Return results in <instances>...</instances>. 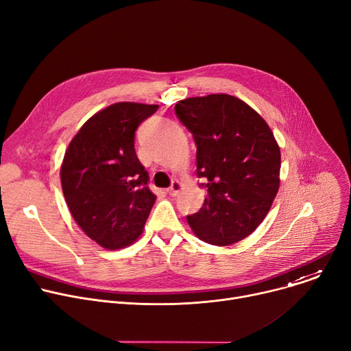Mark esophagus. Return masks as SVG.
Wrapping results in <instances>:
<instances>
[{"mask_svg":"<svg viewBox=\"0 0 351 351\" xmlns=\"http://www.w3.org/2000/svg\"><path fill=\"white\" fill-rule=\"evenodd\" d=\"M180 190H182V183L178 182V180H173L172 184H171V187L168 189V193H169L172 197H176V196L180 193Z\"/></svg>","mask_w":351,"mask_h":351,"instance_id":"esophagus-1","label":"esophagus"}]
</instances>
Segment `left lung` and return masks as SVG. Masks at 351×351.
Here are the masks:
<instances>
[{"mask_svg":"<svg viewBox=\"0 0 351 351\" xmlns=\"http://www.w3.org/2000/svg\"><path fill=\"white\" fill-rule=\"evenodd\" d=\"M175 113L197 145V178L204 182L200 211L187 215L204 242L228 246L256 230L280 186L281 156L269 124L227 93L179 101Z\"/></svg>","mask_w":351,"mask_h":351,"instance_id":"obj_1","label":"left lung"}]
</instances>
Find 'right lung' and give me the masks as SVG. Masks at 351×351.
<instances>
[{
  "instance_id": "1",
  "label": "right lung",
  "mask_w": 351,
  "mask_h": 351,
  "mask_svg": "<svg viewBox=\"0 0 351 351\" xmlns=\"http://www.w3.org/2000/svg\"><path fill=\"white\" fill-rule=\"evenodd\" d=\"M156 110L158 105H110L81 127L66 151L60 173L67 206L80 228L106 249L132 245L155 203L134 136Z\"/></svg>"
}]
</instances>
